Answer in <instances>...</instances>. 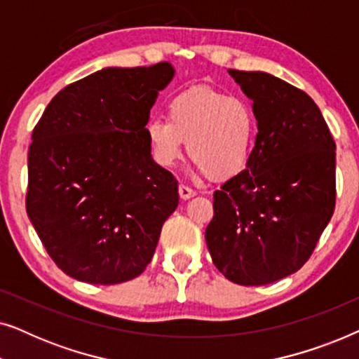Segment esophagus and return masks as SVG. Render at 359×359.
<instances>
[{"instance_id": "34e87169", "label": "esophagus", "mask_w": 359, "mask_h": 359, "mask_svg": "<svg viewBox=\"0 0 359 359\" xmlns=\"http://www.w3.org/2000/svg\"><path fill=\"white\" fill-rule=\"evenodd\" d=\"M178 191H180V198L184 199V201L189 199V198H193V196H196V191L188 188V186H184V184H180Z\"/></svg>"}]
</instances>
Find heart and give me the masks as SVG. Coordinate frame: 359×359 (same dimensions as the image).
<instances>
[{
	"mask_svg": "<svg viewBox=\"0 0 359 359\" xmlns=\"http://www.w3.org/2000/svg\"><path fill=\"white\" fill-rule=\"evenodd\" d=\"M154 160L171 168L183 154L210 180H227L248 163L257 137V114L245 97L212 88H193L168 102L166 119L147 124Z\"/></svg>",
	"mask_w": 359,
	"mask_h": 359,
	"instance_id": "1",
	"label": "heart"
}]
</instances>
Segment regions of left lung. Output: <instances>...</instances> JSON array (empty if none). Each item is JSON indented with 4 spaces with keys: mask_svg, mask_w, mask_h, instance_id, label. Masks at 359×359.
Instances as JSON below:
<instances>
[{
    "mask_svg": "<svg viewBox=\"0 0 359 359\" xmlns=\"http://www.w3.org/2000/svg\"><path fill=\"white\" fill-rule=\"evenodd\" d=\"M253 101L258 135L245 170L214 193L205 243L220 273L264 286L296 273L335 209V142L312 97L264 72L229 70Z\"/></svg>",
    "mask_w": 359,
    "mask_h": 359,
    "instance_id": "8db88e82",
    "label": "left lung"
}]
</instances>
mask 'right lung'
<instances>
[{
    "label": "right lung",
    "instance_id": "1",
    "mask_svg": "<svg viewBox=\"0 0 359 359\" xmlns=\"http://www.w3.org/2000/svg\"><path fill=\"white\" fill-rule=\"evenodd\" d=\"M170 62L106 67L58 93L34 127L26 209L57 266L90 284L139 276L178 183L151 158L145 126Z\"/></svg>",
    "mask_w": 359,
    "mask_h": 359
}]
</instances>
